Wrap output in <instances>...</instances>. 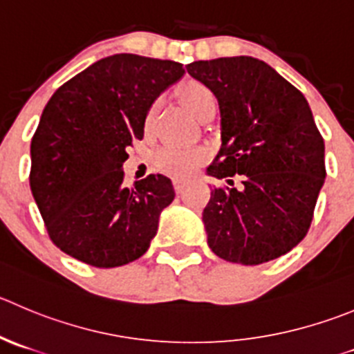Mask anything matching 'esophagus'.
Segmentation results:
<instances>
[{"label": "esophagus", "mask_w": 354, "mask_h": 354, "mask_svg": "<svg viewBox=\"0 0 354 354\" xmlns=\"http://www.w3.org/2000/svg\"><path fill=\"white\" fill-rule=\"evenodd\" d=\"M186 186H187V180L186 179L175 177V179H174V187H175V191H177V193H180V191H183Z\"/></svg>", "instance_id": "1"}]
</instances>
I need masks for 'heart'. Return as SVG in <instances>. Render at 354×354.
Masks as SVG:
<instances>
[{
    "label": "heart",
    "mask_w": 354,
    "mask_h": 354,
    "mask_svg": "<svg viewBox=\"0 0 354 354\" xmlns=\"http://www.w3.org/2000/svg\"><path fill=\"white\" fill-rule=\"evenodd\" d=\"M184 104L187 109L200 120L207 111L217 107V99L208 86L200 82H189L180 90ZM203 149H175L165 147L156 154V165L160 170L171 175H187L203 161Z\"/></svg>",
    "instance_id": "1"
}]
</instances>
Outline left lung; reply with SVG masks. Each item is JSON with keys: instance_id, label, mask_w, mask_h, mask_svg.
<instances>
[{"instance_id": "left-lung-1", "label": "left lung", "mask_w": 354, "mask_h": 354, "mask_svg": "<svg viewBox=\"0 0 354 354\" xmlns=\"http://www.w3.org/2000/svg\"><path fill=\"white\" fill-rule=\"evenodd\" d=\"M214 92L221 109V151L207 175L214 187L203 210L207 243L227 262L257 266L301 243L325 183V144L306 97L254 57L186 66Z\"/></svg>"}]
</instances>
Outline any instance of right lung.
<instances>
[{"mask_svg": "<svg viewBox=\"0 0 354 354\" xmlns=\"http://www.w3.org/2000/svg\"><path fill=\"white\" fill-rule=\"evenodd\" d=\"M183 64L116 53L64 83L31 140L32 196L50 240L95 268L142 257L156 236L171 180L151 174L124 186L123 163L142 139L154 100L184 76Z\"/></svg>", "mask_w": 354, "mask_h": 354, "instance_id": "right-lung-1", "label": "right lung"}]
</instances>
